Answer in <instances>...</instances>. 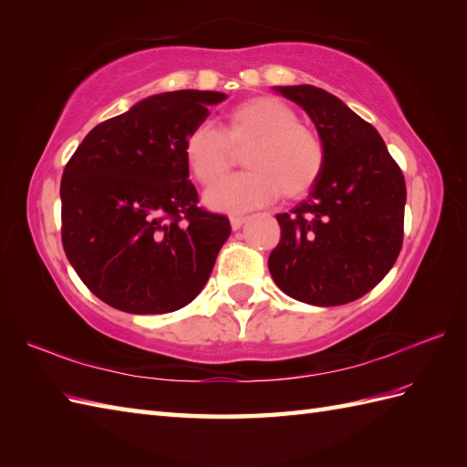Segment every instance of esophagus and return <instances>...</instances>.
I'll use <instances>...</instances> for the list:
<instances>
[{"label": "esophagus", "mask_w": 467, "mask_h": 467, "mask_svg": "<svg viewBox=\"0 0 467 467\" xmlns=\"http://www.w3.org/2000/svg\"><path fill=\"white\" fill-rule=\"evenodd\" d=\"M244 223H246V216H239V214H233V216H231L233 231H239V228H241Z\"/></svg>", "instance_id": "34e87169"}]
</instances>
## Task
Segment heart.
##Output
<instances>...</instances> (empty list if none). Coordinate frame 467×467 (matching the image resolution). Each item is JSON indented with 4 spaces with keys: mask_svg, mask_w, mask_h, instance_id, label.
Returning a JSON list of instances; mask_svg holds the SVG:
<instances>
[{
    "mask_svg": "<svg viewBox=\"0 0 467 467\" xmlns=\"http://www.w3.org/2000/svg\"><path fill=\"white\" fill-rule=\"evenodd\" d=\"M245 154L250 172L229 179L206 192L214 211L244 213L273 202L299 201L319 182L325 168V146L313 128L299 122L289 104L271 96L249 98L228 110L224 130L211 122L196 124L186 134L182 154L196 182H220Z\"/></svg>",
    "mask_w": 467,
    "mask_h": 467,
    "instance_id": "1",
    "label": "heart"
}]
</instances>
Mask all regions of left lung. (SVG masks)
<instances>
[{
  "mask_svg": "<svg viewBox=\"0 0 467 467\" xmlns=\"http://www.w3.org/2000/svg\"><path fill=\"white\" fill-rule=\"evenodd\" d=\"M275 90L311 116L325 168L306 201L276 214L281 241L269 256L271 276L301 303L357 301L400 256L408 198L403 172L379 132L337 96L309 84Z\"/></svg>",
  "mask_w": 467,
  "mask_h": 467,
  "instance_id": "obj_1",
  "label": "left lung"
}]
</instances>
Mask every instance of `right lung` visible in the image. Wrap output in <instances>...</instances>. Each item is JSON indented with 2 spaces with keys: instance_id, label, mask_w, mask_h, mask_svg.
Returning <instances> with one entry per match:
<instances>
[{
  "instance_id": "add662e5",
  "label": "right lung",
  "mask_w": 467,
  "mask_h": 467,
  "mask_svg": "<svg viewBox=\"0 0 467 467\" xmlns=\"http://www.w3.org/2000/svg\"><path fill=\"white\" fill-rule=\"evenodd\" d=\"M223 92L146 98L92 128L69 158L62 244L98 299L134 315L182 309L202 291L231 234L223 214L198 206L182 144Z\"/></svg>"
}]
</instances>
